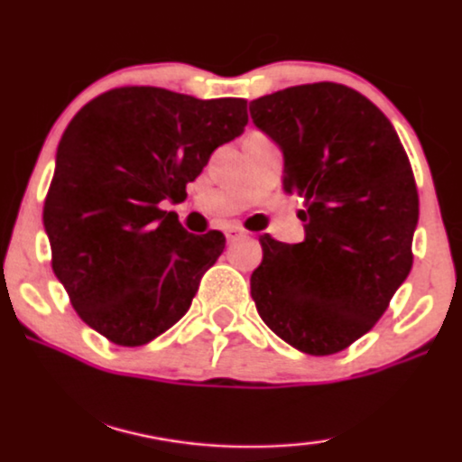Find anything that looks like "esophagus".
I'll list each match as a JSON object with an SVG mask.
<instances>
[{
	"instance_id": "esophagus-1",
	"label": "esophagus",
	"mask_w": 462,
	"mask_h": 462,
	"mask_svg": "<svg viewBox=\"0 0 462 462\" xmlns=\"http://www.w3.org/2000/svg\"><path fill=\"white\" fill-rule=\"evenodd\" d=\"M225 237H226V242L233 244V242H237V239L245 237V231L239 229V226H226V229H225Z\"/></svg>"
}]
</instances>
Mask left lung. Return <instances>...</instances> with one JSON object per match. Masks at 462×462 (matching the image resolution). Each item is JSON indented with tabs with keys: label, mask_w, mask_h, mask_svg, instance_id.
Listing matches in <instances>:
<instances>
[{
	"label": "left lung",
	"mask_w": 462,
	"mask_h": 462,
	"mask_svg": "<svg viewBox=\"0 0 462 462\" xmlns=\"http://www.w3.org/2000/svg\"><path fill=\"white\" fill-rule=\"evenodd\" d=\"M284 152V193L299 195L305 239L259 237L250 275L261 319L292 348L327 356L371 331L410 273L418 190L380 107L335 82L291 87L250 104Z\"/></svg>",
	"instance_id": "1"
}]
</instances>
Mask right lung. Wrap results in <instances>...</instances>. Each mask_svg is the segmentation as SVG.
<instances>
[{"mask_svg": "<svg viewBox=\"0 0 462 462\" xmlns=\"http://www.w3.org/2000/svg\"><path fill=\"white\" fill-rule=\"evenodd\" d=\"M245 99L118 87L71 118L44 199L52 272L76 314L116 346H143L182 319L225 236L189 233L159 203L182 201Z\"/></svg>", "mask_w": 462, "mask_h": 462, "instance_id": "1", "label": "right lung"}]
</instances>
